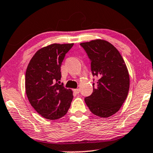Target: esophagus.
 Wrapping results in <instances>:
<instances>
[{
    "instance_id": "34e87169",
    "label": "esophagus",
    "mask_w": 153,
    "mask_h": 153,
    "mask_svg": "<svg viewBox=\"0 0 153 153\" xmlns=\"http://www.w3.org/2000/svg\"><path fill=\"white\" fill-rule=\"evenodd\" d=\"M74 92L76 94H79V92H80V90H79V88H77V89H74Z\"/></svg>"
}]
</instances>
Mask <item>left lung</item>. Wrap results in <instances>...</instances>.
Returning <instances> with one entry per match:
<instances>
[{
	"label": "left lung",
	"mask_w": 153,
	"mask_h": 153,
	"mask_svg": "<svg viewBox=\"0 0 153 153\" xmlns=\"http://www.w3.org/2000/svg\"><path fill=\"white\" fill-rule=\"evenodd\" d=\"M80 45L91 60L93 76L97 77L93 93L85 97V102L93 114L108 118L118 111L127 97L129 76L126 65L107 41L96 39Z\"/></svg>",
	"instance_id": "left-lung-1"
}]
</instances>
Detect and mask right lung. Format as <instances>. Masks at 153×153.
Returning a JSON list of instances; mask_svg holds the SVG:
<instances>
[{"label":"right lung","mask_w":153,"mask_h":153,"mask_svg":"<svg viewBox=\"0 0 153 153\" xmlns=\"http://www.w3.org/2000/svg\"><path fill=\"white\" fill-rule=\"evenodd\" d=\"M74 44H53L38 50L31 58L26 72V93L31 106L49 120L64 116L70 107L72 91L58 84L60 67Z\"/></svg>","instance_id":"obj_1"}]
</instances>
